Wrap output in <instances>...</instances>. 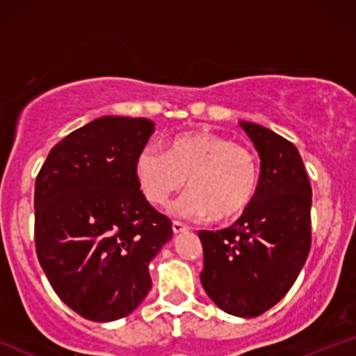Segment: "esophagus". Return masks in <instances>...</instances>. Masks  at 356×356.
<instances>
[{"mask_svg":"<svg viewBox=\"0 0 356 356\" xmlns=\"http://www.w3.org/2000/svg\"><path fill=\"white\" fill-rule=\"evenodd\" d=\"M172 231H174V234H181V232H186L187 231V227L184 226L182 222H177V220H174V222H172Z\"/></svg>","mask_w":356,"mask_h":356,"instance_id":"1","label":"esophagus"}]
</instances>
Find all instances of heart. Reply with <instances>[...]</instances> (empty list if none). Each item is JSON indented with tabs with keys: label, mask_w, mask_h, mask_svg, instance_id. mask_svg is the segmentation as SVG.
<instances>
[{
	"label": "heart",
	"mask_w": 356,
	"mask_h": 356,
	"mask_svg": "<svg viewBox=\"0 0 356 356\" xmlns=\"http://www.w3.org/2000/svg\"><path fill=\"white\" fill-rule=\"evenodd\" d=\"M136 177L149 202L162 206L184 187L191 191L170 204L174 218L226 222L243 214L257 189L256 159L246 147L206 130L170 138L165 150L149 144L136 161Z\"/></svg>",
	"instance_id": "1"
}]
</instances>
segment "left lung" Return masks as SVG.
Instances as JSON below:
<instances>
[{
  "label": "left lung",
  "instance_id": "1",
  "mask_svg": "<svg viewBox=\"0 0 356 356\" xmlns=\"http://www.w3.org/2000/svg\"><path fill=\"white\" fill-rule=\"evenodd\" d=\"M261 159L254 197L231 227L199 231L201 283L222 312L254 318L295 284L312 248V186L298 149L263 125L239 122Z\"/></svg>",
  "mask_w": 356,
  "mask_h": 356
}]
</instances>
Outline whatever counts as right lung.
<instances>
[{"instance_id":"add662e5","label":"right lung","mask_w":356,"mask_h":356,"mask_svg":"<svg viewBox=\"0 0 356 356\" xmlns=\"http://www.w3.org/2000/svg\"><path fill=\"white\" fill-rule=\"evenodd\" d=\"M154 130L149 118H95L53 147L36 177L38 261L60 300L87 320L132 313L152 288L150 261L172 238L136 177Z\"/></svg>"}]
</instances>
